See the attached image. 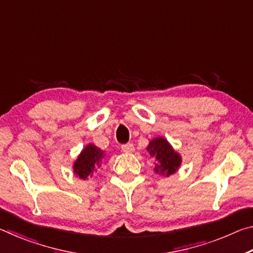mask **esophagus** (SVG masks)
Instances as JSON below:
<instances>
[{
    "label": "esophagus",
    "instance_id": "1",
    "mask_svg": "<svg viewBox=\"0 0 253 253\" xmlns=\"http://www.w3.org/2000/svg\"><path fill=\"white\" fill-rule=\"evenodd\" d=\"M122 151L125 152V153H132V152L135 151V147H134V145H132V144L128 143V144L123 145V146H122Z\"/></svg>",
    "mask_w": 253,
    "mask_h": 253
}]
</instances>
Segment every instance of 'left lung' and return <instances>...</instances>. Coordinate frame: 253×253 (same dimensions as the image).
<instances>
[{"instance_id": "8db88e82", "label": "left lung", "mask_w": 253, "mask_h": 253, "mask_svg": "<svg viewBox=\"0 0 253 253\" xmlns=\"http://www.w3.org/2000/svg\"><path fill=\"white\" fill-rule=\"evenodd\" d=\"M147 152L155 160V173L163 176L169 177L176 173L182 164V156L179 153L175 151L169 140L162 136L155 137L149 142Z\"/></svg>"}]
</instances>
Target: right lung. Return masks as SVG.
Returning <instances> with one entry per match:
<instances>
[{"instance_id": "right-lung-1", "label": "right lung", "mask_w": 253, "mask_h": 253, "mask_svg": "<svg viewBox=\"0 0 253 253\" xmlns=\"http://www.w3.org/2000/svg\"><path fill=\"white\" fill-rule=\"evenodd\" d=\"M104 158L105 152L101 151L99 147L93 144L85 145L72 165L75 175L84 181L92 177L93 174L101 168Z\"/></svg>"}]
</instances>
